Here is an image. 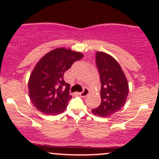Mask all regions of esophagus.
I'll use <instances>...</instances> for the list:
<instances>
[{
	"label": "esophagus",
	"instance_id": "34e87169",
	"mask_svg": "<svg viewBox=\"0 0 159 159\" xmlns=\"http://www.w3.org/2000/svg\"><path fill=\"white\" fill-rule=\"evenodd\" d=\"M89 93H90V90L88 88H84V89L83 92L80 93V96H82V97H86Z\"/></svg>",
	"mask_w": 159,
	"mask_h": 159
}]
</instances>
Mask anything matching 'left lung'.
Returning <instances> with one entry per match:
<instances>
[{"instance_id":"8db88e82","label":"left lung","mask_w":159,"mask_h":159,"mask_svg":"<svg viewBox=\"0 0 159 159\" xmlns=\"http://www.w3.org/2000/svg\"><path fill=\"white\" fill-rule=\"evenodd\" d=\"M96 61L101 81L102 102L98 107L93 109L92 112L102 117H107L125 105L129 94V84L119 63L110 54L96 52Z\"/></svg>"}]
</instances>
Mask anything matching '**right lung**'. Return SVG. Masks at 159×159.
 Wrapping results in <instances>:
<instances>
[{
  "instance_id": "right-lung-1",
  "label": "right lung",
  "mask_w": 159,
  "mask_h": 159,
  "mask_svg": "<svg viewBox=\"0 0 159 159\" xmlns=\"http://www.w3.org/2000/svg\"><path fill=\"white\" fill-rule=\"evenodd\" d=\"M83 56L69 48H57L38 61L28 81L30 99L38 111L45 115H57L66 110L72 96L63 75Z\"/></svg>"
}]
</instances>
